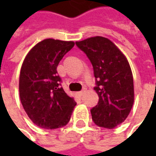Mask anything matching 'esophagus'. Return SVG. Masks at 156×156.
<instances>
[{"label": "esophagus", "instance_id": "esophagus-1", "mask_svg": "<svg viewBox=\"0 0 156 156\" xmlns=\"http://www.w3.org/2000/svg\"><path fill=\"white\" fill-rule=\"evenodd\" d=\"M76 94H77L78 96H80V97H81V96H82V95L84 94V91H79V92H77V93H76Z\"/></svg>", "mask_w": 156, "mask_h": 156}]
</instances>
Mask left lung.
Listing matches in <instances>:
<instances>
[{
	"instance_id": "1",
	"label": "left lung",
	"mask_w": 156,
	"mask_h": 156,
	"mask_svg": "<svg viewBox=\"0 0 156 156\" xmlns=\"http://www.w3.org/2000/svg\"><path fill=\"white\" fill-rule=\"evenodd\" d=\"M93 65L99 101L91 109L94 122L114 129L129 115L135 101L134 80L127 57L110 40L94 36L75 42Z\"/></svg>"
}]
</instances>
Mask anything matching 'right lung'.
Masks as SVG:
<instances>
[{
  "label": "right lung",
  "mask_w": 156,
  "mask_h": 156,
  "mask_svg": "<svg viewBox=\"0 0 156 156\" xmlns=\"http://www.w3.org/2000/svg\"><path fill=\"white\" fill-rule=\"evenodd\" d=\"M74 46L72 41L45 39L34 46L22 62L20 99L27 116L40 128L59 129L70 121L76 102L60 87L56 69Z\"/></svg>",
  "instance_id": "add662e5"
}]
</instances>
